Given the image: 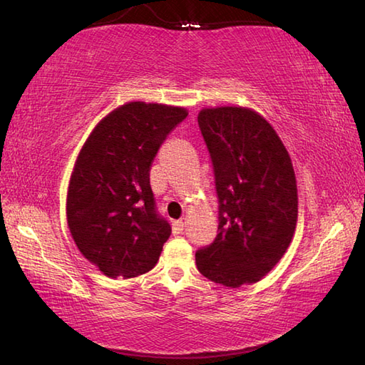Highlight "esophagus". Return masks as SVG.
<instances>
[{
  "label": "esophagus",
  "instance_id": "esophagus-1",
  "mask_svg": "<svg viewBox=\"0 0 365 365\" xmlns=\"http://www.w3.org/2000/svg\"><path fill=\"white\" fill-rule=\"evenodd\" d=\"M185 226V218H180V220L173 222V234H181Z\"/></svg>",
  "mask_w": 365,
  "mask_h": 365
}]
</instances>
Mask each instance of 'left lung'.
Wrapping results in <instances>:
<instances>
[{
    "label": "left lung",
    "mask_w": 365,
    "mask_h": 365,
    "mask_svg": "<svg viewBox=\"0 0 365 365\" xmlns=\"http://www.w3.org/2000/svg\"><path fill=\"white\" fill-rule=\"evenodd\" d=\"M198 126L210 155L218 197V234L200 248V273L226 287L262 279L294 237L297 181L272 125L247 108L203 109Z\"/></svg>",
    "instance_id": "8db88e82"
}]
</instances>
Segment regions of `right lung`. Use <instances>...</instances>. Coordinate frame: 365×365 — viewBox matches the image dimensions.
<instances>
[{
	"instance_id": "add662e5",
	"label": "right lung",
	"mask_w": 365,
	"mask_h": 365,
	"mask_svg": "<svg viewBox=\"0 0 365 365\" xmlns=\"http://www.w3.org/2000/svg\"><path fill=\"white\" fill-rule=\"evenodd\" d=\"M182 108L133 101L112 110L81 148L67 222L81 253L109 278H134L159 261L172 226L156 209L150 167Z\"/></svg>"
}]
</instances>
